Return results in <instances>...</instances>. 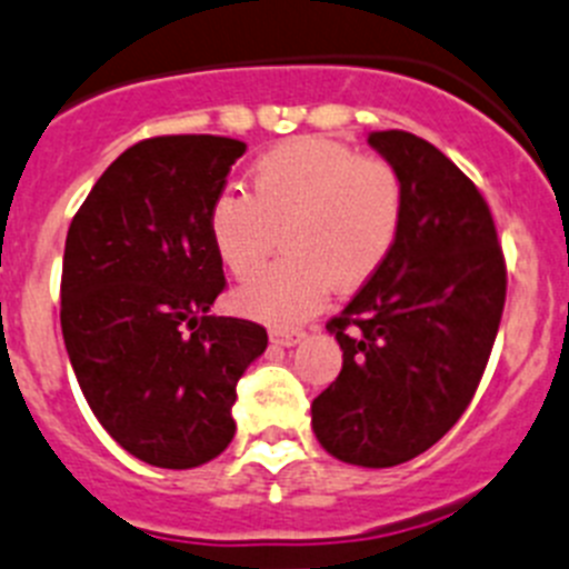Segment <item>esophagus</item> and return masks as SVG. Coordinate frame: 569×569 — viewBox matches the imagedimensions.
<instances>
[{"label":"esophagus","instance_id":"obj_1","mask_svg":"<svg viewBox=\"0 0 569 569\" xmlns=\"http://www.w3.org/2000/svg\"><path fill=\"white\" fill-rule=\"evenodd\" d=\"M269 339H272L274 345H280V348H291V345L302 342V339H306V333H302V331H280V328H274V331H269Z\"/></svg>","mask_w":569,"mask_h":569}]
</instances>
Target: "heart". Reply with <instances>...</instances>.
Instances as JSON below:
<instances>
[{"label": "heart", "mask_w": 569, "mask_h": 569, "mask_svg": "<svg viewBox=\"0 0 569 569\" xmlns=\"http://www.w3.org/2000/svg\"><path fill=\"white\" fill-rule=\"evenodd\" d=\"M405 219V184L390 162L362 157L322 137L291 140L252 164L249 193L219 190L207 232L236 278L260 267L283 227L286 258L236 291L247 317L289 328L322 309L337 280L365 283L396 247Z\"/></svg>", "instance_id": "b5f03b06"}]
</instances>
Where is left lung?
I'll return each instance as SVG.
<instances>
[{
	"label": "left lung",
	"mask_w": 569,
	"mask_h": 569,
	"mask_svg": "<svg viewBox=\"0 0 569 569\" xmlns=\"http://www.w3.org/2000/svg\"><path fill=\"white\" fill-rule=\"evenodd\" d=\"M370 146L405 184V219L379 272L328 320L342 370L311 405L328 455L387 469L438 443L475 398L506 306L491 210L452 159L410 131Z\"/></svg>",
	"instance_id": "obj_1"
}]
</instances>
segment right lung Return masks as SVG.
<instances>
[{
    "mask_svg": "<svg viewBox=\"0 0 569 569\" xmlns=\"http://www.w3.org/2000/svg\"><path fill=\"white\" fill-rule=\"evenodd\" d=\"M247 151L212 134L151 137L123 151L69 224L61 331L106 432L142 463L193 469L236 435V385L267 328L210 315L224 269L212 199Z\"/></svg>",
    "mask_w": 569,
    "mask_h": 569,
    "instance_id": "1",
    "label": "right lung"
}]
</instances>
